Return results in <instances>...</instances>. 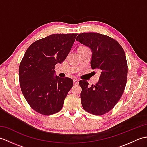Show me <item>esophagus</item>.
I'll return each instance as SVG.
<instances>
[{"instance_id":"1","label":"esophagus","mask_w":147,"mask_h":147,"mask_svg":"<svg viewBox=\"0 0 147 147\" xmlns=\"http://www.w3.org/2000/svg\"><path fill=\"white\" fill-rule=\"evenodd\" d=\"M73 83H74V85H78V83H79L78 80H77V79H74V80H73Z\"/></svg>"}]
</instances>
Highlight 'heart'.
I'll return each instance as SVG.
<instances>
[{"label": "heart", "instance_id": "heart-1", "mask_svg": "<svg viewBox=\"0 0 147 147\" xmlns=\"http://www.w3.org/2000/svg\"><path fill=\"white\" fill-rule=\"evenodd\" d=\"M84 47H80V48H84Z\"/></svg>", "mask_w": 147, "mask_h": 147}]
</instances>
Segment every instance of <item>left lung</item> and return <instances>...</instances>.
Here are the masks:
<instances>
[{"label": "left lung", "mask_w": 147, "mask_h": 147, "mask_svg": "<svg viewBox=\"0 0 147 147\" xmlns=\"http://www.w3.org/2000/svg\"><path fill=\"white\" fill-rule=\"evenodd\" d=\"M76 40L91 49V67L101 71L95 85L90 87L86 81L79 82L83 108L90 114L104 115L113 109L124 91L127 75L125 53L116 40L98 33H80Z\"/></svg>", "instance_id": "obj_1"}]
</instances>
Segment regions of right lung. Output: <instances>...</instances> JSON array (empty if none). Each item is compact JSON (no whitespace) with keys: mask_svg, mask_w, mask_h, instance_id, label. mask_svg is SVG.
<instances>
[{"mask_svg":"<svg viewBox=\"0 0 147 147\" xmlns=\"http://www.w3.org/2000/svg\"><path fill=\"white\" fill-rule=\"evenodd\" d=\"M77 35L57 33L36 40L22 59L19 67L21 90L30 107L40 114L60 111L73 85L69 78L54 75V69L66 58Z\"/></svg>","mask_w":147,"mask_h":147,"instance_id":"obj_1","label":"right lung"}]
</instances>
